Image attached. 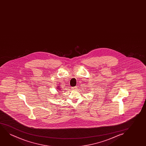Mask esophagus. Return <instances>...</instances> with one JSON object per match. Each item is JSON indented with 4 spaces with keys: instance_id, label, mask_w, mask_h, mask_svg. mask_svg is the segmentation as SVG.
I'll return each instance as SVG.
<instances>
[{
    "instance_id": "1",
    "label": "esophagus",
    "mask_w": 146,
    "mask_h": 146,
    "mask_svg": "<svg viewBox=\"0 0 146 146\" xmlns=\"http://www.w3.org/2000/svg\"><path fill=\"white\" fill-rule=\"evenodd\" d=\"M77 86H75V87H73V88H72V89H73V90H76V89H77Z\"/></svg>"
}]
</instances>
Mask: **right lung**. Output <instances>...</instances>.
Segmentation results:
<instances>
[{"label":"right lung","instance_id":"1","mask_svg":"<svg viewBox=\"0 0 146 146\" xmlns=\"http://www.w3.org/2000/svg\"><path fill=\"white\" fill-rule=\"evenodd\" d=\"M57 89H58V90H60V89H60V88H59V87H57ZM62 90H61V91H62Z\"/></svg>","mask_w":146,"mask_h":146}]
</instances>
